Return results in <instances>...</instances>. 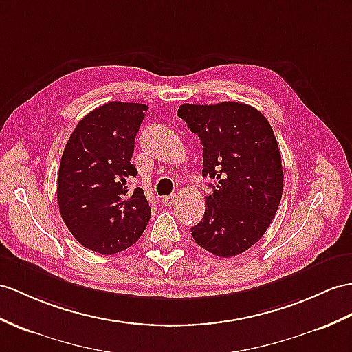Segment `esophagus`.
<instances>
[{
    "instance_id": "1",
    "label": "esophagus",
    "mask_w": 352,
    "mask_h": 352,
    "mask_svg": "<svg viewBox=\"0 0 352 352\" xmlns=\"http://www.w3.org/2000/svg\"><path fill=\"white\" fill-rule=\"evenodd\" d=\"M176 201V195H166L161 199V203L164 206H171Z\"/></svg>"
}]
</instances>
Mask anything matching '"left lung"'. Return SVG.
Listing matches in <instances>:
<instances>
[{"label": "left lung", "mask_w": 352, "mask_h": 352, "mask_svg": "<svg viewBox=\"0 0 352 352\" xmlns=\"http://www.w3.org/2000/svg\"><path fill=\"white\" fill-rule=\"evenodd\" d=\"M179 118L200 137L203 177L213 181L195 243L234 256L260 241L279 208L284 170L275 133L261 111L243 102L182 104Z\"/></svg>", "instance_id": "left-lung-1"}]
</instances>
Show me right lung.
Wrapping results in <instances>:
<instances>
[{
  "label": "right lung",
  "mask_w": 352,
  "mask_h": 352,
  "mask_svg": "<svg viewBox=\"0 0 352 352\" xmlns=\"http://www.w3.org/2000/svg\"><path fill=\"white\" fill-rule=\"evenodd\" d=\"M146 104L111 101L85 116L68 139L58 171L56 197L67 228L82 246L102 255L139 241L151 206L137 186L128 190L135 134Z\"/></svg>",
  "instance_id": "obj_1"
}]
</instances>
